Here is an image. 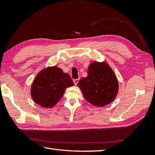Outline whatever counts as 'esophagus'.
<instances>
[{
	"mask_svg": "<svg viewBox=\"0 0 155 155\" xmlns=\"http://www.w3.org/2000/svg\"><path fill=\"white\" fill-rule=\"evenodd\" d=\"M78 81H79V78H77V79H74L73 80V82H74V84L75 85H77L78 83Z\"/></svg>",
	"mask_w": 155,
	"mask_h": 155,
	"instance_id": "obj_1",
	"label": "esophagus"
}]
</instances>
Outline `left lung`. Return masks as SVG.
Wrapping results in <instances>:
<instances>
[{
	"mask_svg": "<svg viewBox=\"0 0 155 155\" xmlns=\"http://www.w3.org/2000/svg\"><path fill=\"white\" fill-rule=\"evenodd\" d=\"M78 85L85 99L97 107H103L113 102L118 90L114 72L104 62L91 64L88 76L82 78Z\"/></svg>",
	"mask_w": 155,
	"mask_h": 155,
	"instance_id": "obj_1",
	"label": "left lung"
}]
</instances>
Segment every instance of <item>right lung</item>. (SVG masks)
I'll return each instance as SVG.
<instances>
[{
    "label": "right lung",
    "instance_id": "1",
    "mask_svg": "<svg viewBox=\"0 0 155 155\" xmlns=\"http://www.w3.org/2000/svg\"><path fill=\"white\" fill-rule=\"evenodd\" d=\"M74 85L68 74L61 68L48 67L39 73L32 83L31 95L35 103L45 108L54 107L65 89Z\"/></svg>",
    "mask_w": 155,
    "mask_h": 155
}]
</instances>
